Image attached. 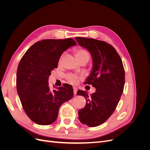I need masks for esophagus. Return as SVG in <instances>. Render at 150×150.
Wrapping results in <instances>:
<instances>
[{
    "mask_svg": "<svg viewBox=\"0 0 150 150\" xmlns=\"http://www.w3.org/2000/svg\"><path fill=\"white\" fill-rule=\"evenodd\" d=\"M73 89H74V95H76L77 94V91H78V89H77L76 87H74Z\"/></svg>",
    "mask_w": 150,
    "mask_h": 150,
    "instance_id": "1",
    "label": "esophagus"
}]
</instances>
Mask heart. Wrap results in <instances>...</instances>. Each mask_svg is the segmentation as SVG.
Here are the masks:
<instances>
[{"mask_svg":"<svg viewBox=\"0 0 150 150\" xmlns=\"http://www.w3.org/2000/svg\"><path fill=\"white\" fill-rule=\"evenodd\" d=\"M74 54L75 57L79 61L83 59H87L88 61L90 58V54L88 51L83 48H78L76 49L74 51ZM66 78L68 82L71 84H76L79 82L80 79H83V77L75 74L69 73L66 76Z\"/></svg>","mask_w":150,"mask_h":150,"instance_id":"heart-1","label":"heart"}]
</instances>
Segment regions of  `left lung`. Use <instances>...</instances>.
I'll use <instances>...</instances> for the list:
<instances>
[{"mask_svg":"<svg viewBox=\"0 0 150 150\" xmlns=\"http://www.w3.org/2000/svg\"><path fill=\"white\" fill-rule=\"evenodd\" d=\"M76 39L93 57V71L84 84L96 88V92L90 96L86 91L77 93L86 101L84 108L79 110V120L83 125L96 127L104 123L116 110L124 89L125 69L111 45L91 38L76 37Z\"/></svg>","mask_w":150,"mask_h":150,"instance_id":"1","label":"left lung"}]
</instances>
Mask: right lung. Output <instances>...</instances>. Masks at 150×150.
Returning a JSON list of instances; mask_svg holds the SVG:
<instances>
[{
  "mask_svg": "<svg viewBox=\"0 0 150 150\" xmlns=\"http://www.w3.org/2000/svg\"><path fill=\"white\" fill-rule=\"evenodd\" d=\"M76 44L71 38L44 39L34 44L21 58L17 71V91L25 112L35 123L52 124L60 106L73 97L71 85L65 84L51 91L48 79L63 52Z\"/></svg>",
  "mask_w": 150,
  "mask_h": 150,
  "instance_id": "right-lung-1",
  "label": "right lung"
}]
</instances>
